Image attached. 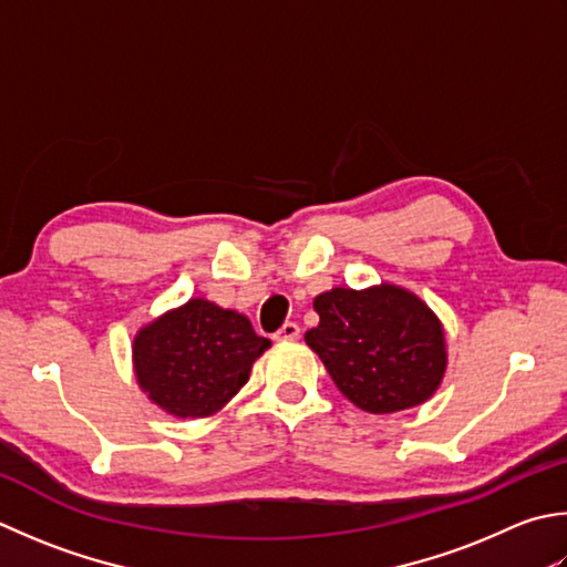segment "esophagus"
Instances as JSON below:
<instances>
[{
  "label": "esophagus",
  "instance_id": "obj_1",
  "mask_svg": "<svg viewBox=\"0 0 567 567\" xmlns=\"http://www.w3.org/2000/svg\"><path fill=\"white\" fill-rule=\"evenodd\" d=\"M297 337H299V327L295 324V321H285V324L277 329V334H275L277 341H292Z\"/></svg>",
  "mask_w": 567,
  "mask_h": 567
}]
</instances>
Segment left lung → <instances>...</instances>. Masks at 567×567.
<instances>
[{"instance_id": "obj_1", "label": "left lung", "mask_w": 567, "mask_h": 567, "mask_svg": "<svg viewBox=\"0 0 567 567\" xmlns=\"http://www.w3.org/2000/svg\"><path fill=\"white\" fill-rule=\"evenodd\" d=\"M319 324L305 334L339 391L365 413L425 403L447 365L437 317L395 285L334 287L315 299Z\"/></svg>"}]
</instances>
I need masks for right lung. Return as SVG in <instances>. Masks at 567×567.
<instances>
[{
  "label": "right lung",
  "mask_w": 567,
  "mask_h": 567,
  "mask_svg": "<svg viewBox=\"0 0 567 567\" xmlns=\"http://www.w3.org/2000/svg\"><path fill=\"white\" fill-rule=\"evenodd\" d=\"M270 347L248 317L206 299H188L135 339V373L152 403L176 417H206L224 408Z\"/></svg>",
  "instance_id": "add662e5"
}]
</instances>
